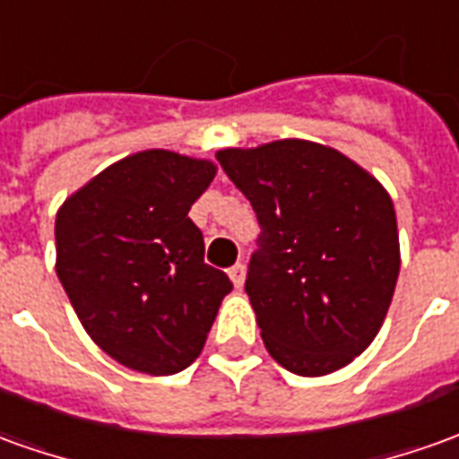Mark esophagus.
<instances>
[{"label":"esophagus","mask_w":459,"mask_h":459,"mask_svg":"<svg viewBox=\"0 0 459 459\" xmlns=\"http://www.w3.org/2000/svg\"><path fill=\"white\" fill-rule=\"evenodd\" d=\"M229 275L236 288H243V281H246V265H243V263H236L229 271Z\"/></svg>","instance_id":"34e87169"}]
</instances>
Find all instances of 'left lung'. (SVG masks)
Listing matches in <instances>:
<instances>
[{"mask_svg": "<svg viewBox=\"0 0 459 459\" xmlns=\"http://www.w3.org/2000/svg\"><path fill=\"white\" fill-rule=\"evenodd\" d=\"M216 159L261 223L246 293L265 351L306 377L352 363L383 325L400 273L387 191L313 141L223 149Z\"/></svg>", "mask_w": 459, "mask_h": 459, "instance_id": "1", "label": "left lung"}]
</instances>
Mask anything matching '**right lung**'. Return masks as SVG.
<instances>
[{
  "instance_id": "right-lung-1",
  "label": "right lung",
  "mask_w": 459,
  "mask_h": 459,
  "mask_svg": "<svg viewBox=\"0 0 459 459\" xmlns=\"http://www.w3.org/2000/svg\"><path fill=\"white\" fill-rule=\"evenodd\" d=\"M213 176V161L149 149L111 163L56 213L64 290L91 341L136 373L194 363L233 288L204 263L188 219Z\"/></svg>"
}]
</instances>
